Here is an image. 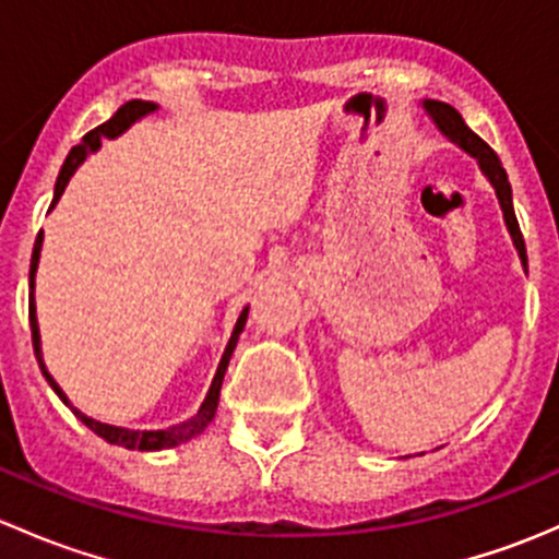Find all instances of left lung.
<instances>
[{
	"instance_id": "8db88e82",
	"label": "left lung",
	"mask_w": 559,
	"mask_h": 559,
	"mask_svg": "<svg viewBox=\"0 0 559 559\" xmlns=\"http://www.w3.org/2000/svg\"><path fill=\"white\" fill-rule=\"evenodd\" d=\"M425 107H427V112H430V116L436 118V123H438V127H441V132L449 134V138H452L456 145H462V148H465L467 154L476 156L478 165H481V170L487 173L489 180H492L495 191H498L500 207H503L506 224H509L511 238H514V246H516V251H520L522 264H527V248H524V238H522L520 222H516L514 200H511L509 175H506L503 165H500L498 154H495V151L489 148V145L484 143V140L478 138L476 132H471V129H467V123L462 121V116L454 110L452 105L436 103V99H427Z\"/></svg>"
}]
</instances>
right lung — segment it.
Wrapping results in <instances>:
<instances>
[{
  "instance_id": "obj_1",
  "label": "right lung",
  "mask_w": 559,
  "mask_h": 559,
  "mask_svg": "<svg viewBox=\"0 0 559 559\" xmlns=\"http://www.w3.org/2000/svg\"><path fill=\"white\" fill-rule=\"evenodd\" d=\"M151 110H156L154 103H143V99H132V103H127V105L118 107L116 116H112L110 121L99 123L97 129H92V132H88V134H83L81 143H78L75 148L70 151V156H67L64 165H61L59 178H56L53 202H50V205H56V202H59L61 191H64V186H67V180H70V175L78 170V165H81V162L86 159V156L92 154V151L99 148V140H103V138H116V134H121L123 129L129 127V123L138 121L140 116H145V112H151ZM39 246H43V233L37 235L35 251H32V270H29V286H32V289H35V270H37V259H39ZM246 316H248V308H246L243 313H240L238 324H235V332H233V337H229V346H227V352H224L222 362H218L216 379H213L211 392H207L205 403L200 405V411H197V414L191 416V419L180 421V425H175V427H167V430H123V427L103 425V421H97V419H92V416L81 414V411H78L75 405L67 403L64 392H61L59 384H56V381L50 379V373H48V370H45V365H43V354H39L37 316H35V295H32V300H29V324H32V343H35V357H37L39 368H43V376H45V379H48L50 389H53V392L59 394V397L64 400L67 405H70L72 414H75L78 419H81L83 425L88 427V430L97 432V436L105 438L107 443H116V447H123V449H140V452H159V449L178 447V443H186V441H191V438H194V436H200V432L205 430L207 425H211L213 416H216L218 392H222V381H224V373H227L229 357H233L235 343H238V335H240V332H243V326H246Z\"/></svg>"
}]
</instances>
